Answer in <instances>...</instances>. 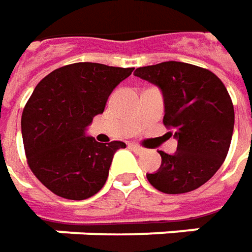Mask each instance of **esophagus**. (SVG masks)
I'll use <instances>...</instances> for the list:
<instances>
[{"mask_svg":"<svg viewBox=\"0 0 252 252\" xmlns=\"http://www.w3.org/2000/svg\"><path fill=\"white\" fill-rule=\"evenodd\" d=\"M129 148L136 153H143L145 152V149H143L142 146H139V145H136V143H129Z\"/></svg>","mask_w":252,"mask_h":252,"instance_id":"1","label":"esophagus"}]
</instances>
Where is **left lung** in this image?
Masks as SVG:
<instances>
[{
  "label": "left lung",
  "instance_id": "obj_1",
  "mask_svg": "<svg viewBox=\"0 0 252 252\" xmlns=\"http://www.w3.org/2000/svg\"><path fill=\"white\" fill-rule=\"evenodd\" d=\"M135 76L156 85L164 103L163 123L177 139V151H159L161 164L146 174L164 194H184L205 184L229 152L234 109L227 89L209 69L178 61L135 69Z\"/></svg>",
  "mask_w": 252,
  "mask_h": 252
}]
</instances>
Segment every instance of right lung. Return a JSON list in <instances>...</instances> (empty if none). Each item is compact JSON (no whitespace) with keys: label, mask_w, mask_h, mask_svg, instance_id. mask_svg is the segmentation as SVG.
<instances>
[{"label":"right lung","mask_w":252,"mask_h":252,"mask_svg":"<svg viewBox=\"0 0 252 252\" xmlns=\"http://www.w3.org/2000/svg\"><path fill=\"white\" fill-rule=\"evenodd\" d=\"M134 68L76 63L43 78L22 113V138L28 164L56 195L81 201L106 184L121 141L97 142L86 135L94 116Z\"/></svg>","instance_id":"1"}]
</instances>
